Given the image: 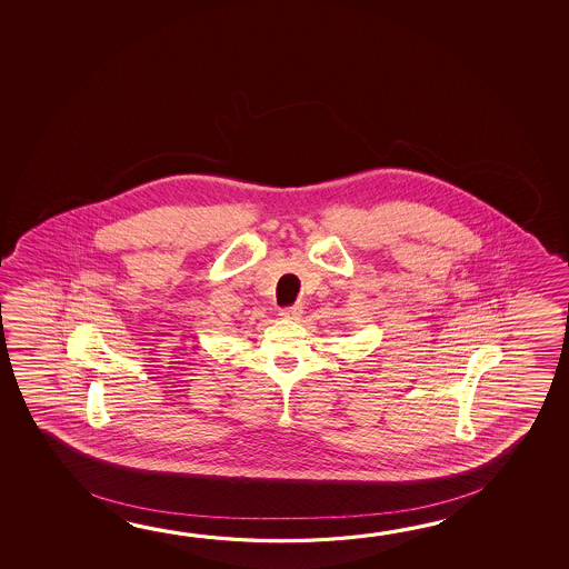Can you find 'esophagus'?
I'll list each match as a JSON object with an SVG mask.
<instances>
[{
	"label": "esophagus",
	"instance_id": "obj_1",
	"mask_svg": "<svg viewBox=\"0 0 569 569\" xmlns=\"http://www.w3.org/2000/svg\"><path fill=\"white\" fill-rule=\"evenodd\" d=\"M280 316L291 319V321H298L303 316V308L301 306H293V308L281 309Z\"/></svg>",
	"mask_w": 569,
	"mask_h": 569
}]
</instances>
